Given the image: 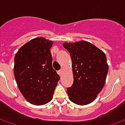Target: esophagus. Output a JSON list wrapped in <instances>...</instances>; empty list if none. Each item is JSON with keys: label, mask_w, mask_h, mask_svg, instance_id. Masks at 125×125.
<instances>
[{"label": "esophagus", "mask_w": 125, "mask_h": 125, "mask_svg": "<svg viewBox=\"0 0 125 125\" xmlns=\"http://www.w3.org/2000/svg\"><path fill=\"white\" fill-rule=\"evenodd\" d=\"M63 72V70H60L58 72V73H59V75H60V76H62V75Z\"/></svg>", "instance_id": "obj_1"}]
</instances>
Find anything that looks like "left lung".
I'll use <instances>...</instances> for the list:
<instances>
[{"label": "left lung", "mask_w": 125, "mask_h": 125, "mask_svg": "<svg viewBox=\"0 0 125 125\" xmlns=\"http://www.w3.org/2000/svg\"><path fill=\"white\" fill-rule=\"evenodd\" d=\"M70 54L73 83L68 88L69 99L78 105H86L96 99L104 86L108 65L106 55L86 41L64 43Z\"/></svg>", "instance_id": "1"}]
</instances>
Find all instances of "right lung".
<instances>
[{
  "instance_id": "obj_1",
  "label": "right lung",
  "mask_w": 125,
  "mask_h": 125,
  "mask_svg": "<svg viewBox=\"0 0 125 125\" xmlns=\"http://www.w3.org/2000/svg\"><path fill=\"white\" fill-rule=\"evenodd\" d=\"M53 43L44 37L34 38L15 54V80L21 94L32 104L50 102L60 80V76L52 67L50 49Z\"/></svg>"
}]
</instances>
